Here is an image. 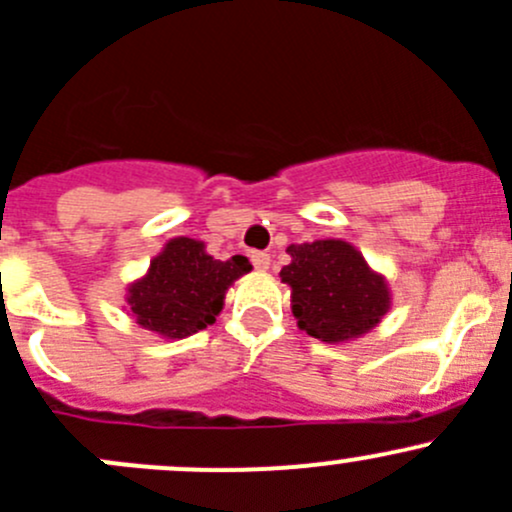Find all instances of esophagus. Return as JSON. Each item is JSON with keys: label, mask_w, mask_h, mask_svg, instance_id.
Segmentation results:
<instances>
[{"label": "esophagus", "mask_w": 512, "mask_h": 512, "mask_svg": "<svg viewBox=\"0 0 512 512\" xmlns=\"http://www.w3.org/2000/svg\"><path fill=\"white\" fill-rule=\"evenodd\" d=\"M251 263H254V268H258V271H266L271 266V256L263 254V251H256V254H251Z\"/></svg>", "instance_id": "esophagus-1"}]
</instances>
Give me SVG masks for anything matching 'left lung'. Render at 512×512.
I'll return each instance as SVG.
<instances>
[{"label": "left lung", "mask_w": 512, "mask_h": 512, "mask_svg": "<svg viewBox=\"0 0 512 512\" xmlns=\"http://www.w3.org/2000/svg\"><path fill=\"white\" fill-rule=\"evenodd\" d=\"M291 263L281 281L291 286L298 328L326 343L371 331L391 306L383 276L373 273L351 244L338 239L288 246Z\"/></svg>", "instance_id": "left-lung-1"}]
</instances>
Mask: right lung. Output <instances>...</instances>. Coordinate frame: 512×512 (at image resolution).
I'll return each instance as SVG.
<instances>
[{
	"mask_svg": "<svg viewBox=\"0 0 512 512\" xmlns=\"http://www.w3.org/2000/svg\"><path fill=\"white\" fill-rule=\"evenodd\" d=\"M249 271L246 256L216 261L201 241L171 239L151 261L149 273L129 288L131 313L146 331L186 338L216 321L226 288Z\"/></svg>",
	"mask_w": 512,
	"mask_h": 512,
	"instance_id": "1",
	"label": "right lung"
}]
</instances>
